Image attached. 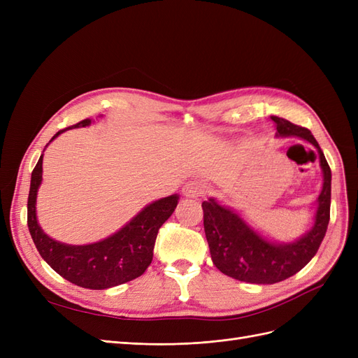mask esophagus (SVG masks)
Wrapping results in <instances>:
<instances>
[{
  "instance_id": "1",
  "label": "esophagus",
  "mask_w": 358,
  "mask_h": 358,
  "mask_svg": "<svg viewBox=\"0 0 358 358\" xmlns=\"http://www.w3.org/2000/svg\"><path fill=\"white\" fill-rule=\"evenodd\" d=\"M183 196L188 197V199H199V197H203L206 194V188L201 182L199 180H191L188 182L185 187H183L182 189Z\"/></svg>"
}]
</instances>
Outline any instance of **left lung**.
Returning a JSON list of instances; mask_svg holds the SVG:
<instances>
[{"label": "left lung", "instance_id": "obj_1", "mask_svg": "<svg viewBox=\"0 0 358 358\" xmlns=\"http://www.w3.org/2000/svg\"><path fill=\"white\" fill-rule=\"evenodd\" d=\"M279 136H296L318 149L324 173L322 191L318 197L315 224L300 241L275 245L264 241L239 218L215 200L203 201V224L212 262L227 276L249 284H276L305 267L326 236L330 221L331 170L322 150L308 128L272 116Z\"/></svg>", "mask_w": 358, "mask_h": 358}]
</instances>
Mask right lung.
Returning a JSON list of instances; mask_svg holds the SVG:
<instances>
[{"instance_id":"right-lung-1","label":"right lung","mask_w":358,"mask_h":358,"mask_svg":"<svg viewBox=\"0 0 358 358\" xmlns=\"http://www.w3.org/2000/svg\"><path fill=\"white\" fill-rule=\"evenodd\" d=\"M91 119H83L76 127H85ZM69 128L59 129L52 140ZM40 157L31 173L28 196V229L43 259L64 279L90 289H104L128 282L145 273L152 262L158 230L178 206V196H170L149 204L122 230L106 241L85 246H70L50 239L43 233L36 218L37 189L41 183Z\"/></svg>"}]
</instances>
